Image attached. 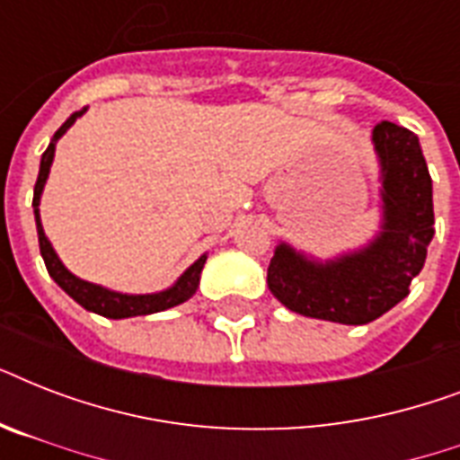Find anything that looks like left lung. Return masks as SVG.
<instances>
[{
	"label": "left lung",
	"mask_w": 460,
	"mask_h": 460,
	"mask_svg": "<svg viewBox=\"0 0 460 460\" xmlns=\"http://www.w3.org/2000/svg\"><path fill=\"white\" fill-rule=\"evenodd\" d=\"M382 166V231L341 258L317 262L281 243L267 284L288 310L339 324H367L408 296L435 236L432 179L413 131L382 121L372 131Z\"/></svg>",
	"instance_id": "obj_1"
}]
</instances>
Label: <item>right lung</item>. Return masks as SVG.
Listing matches in <instances>:
<instances>
[{
  "label": "right lung",
  "mask_w": 460,
  "mask_h": 460,
  "mask_svg": "<svg viewBox=\"0 0 460 460\" xmlns=\"http://www.w3.org/2000/svg\"><path fill=\"white\" fill-rule=\"evenodd\" d=\"M83 111H75L71 117L61 124V128L54 133L52 143L42 153L40 159V173L38 181H35V193H32V208H35V224H38V241H40V252H42V260H45V267L49 277H52L57 284H59L64 291H66L71 298H74L78 305H83L90 313L102 314V317H110V320H124V317H136V314H153L162 313L166 307L179 305V303L188 301L190 296L195 294V288L200 284V272L202 265L208 255H202L200 260H195L193 265L188 267L186 272L181 274L179 281L173 284L172 288L166 291H159V294H146V296H131V294H117V291H110V288L97 287V284H90V281L78 279L75 274H71L66 267L61 265V260L57 258L52 243L47 241L45 229H42V222H40V195H42V188H45V181L49 176V166H52L54 159V147H57V140L64 136V133L74 126V121L81 117Z\"/></svg>",
  "instance_id": "right-lung-1"
}]
</instances>
